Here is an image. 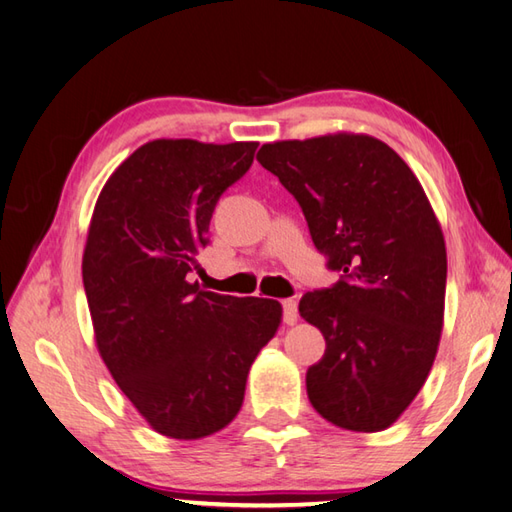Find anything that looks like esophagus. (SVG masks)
<instances>
[{
  "mask_svg": "<svg viewBox=\"0 0 512 512\" xmlns=\"http://www.w3.org/2000/svg\"><path fill=\"white\" fill-rule=\"evenodd\" d=\"M283 318L287 325H296V321H298V305H296V301H292V298L283 301Z\"/></svg>",
  "mask_w": 512,
  "mask_h": 512,
  "instance_id": "esophagus-1",
  "label": "esophagus"
}]
</instances>
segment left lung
Returning a JSON list of instances; mask_svg holds the SVG:
<instances>
[{
	"label": "left lung",
	"mask_w": 512,
	"mask_h": 512,
	"mask_svg": "<svg viewBox=\"0 0 512 512\" xmlns=\"http://www.w3.org/2000/svg\"><path fill=\"white\" fill-rule=\"evenodd\" d=\"M256 160L301 205L316 249L343 278L298 312L325 336L307 397L334 426L390 428L426 383L446 310V240L421 182L368 133L260 147Z\"/></svg>",
	"instance_id": "1"
}]
</instances>
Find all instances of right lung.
<instances>
[{
	"label": "right lung",
	"mask_w": 512,
	"mask_h": 512,
	"mask_svg": "<svg viewBox=\"0 0 512 512\" xmlns=\"http://www.w3.org/2000/svg\"><path fill=\"white\" fill-rule=\"evenodd\" d=\"M258 142L160 138L115 169L95 202L82 256L95 345L142 419L169 439L229 426L283 307L191 281L220 194L252 167Z\"/></svg>",
	"instance_id": "add662e5"
}]
</instances>
